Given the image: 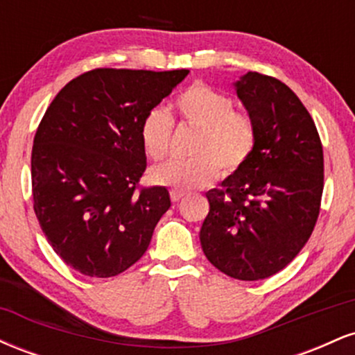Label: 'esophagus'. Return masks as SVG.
Segmentation results:
<instances>
[{
	"label": "esophagus",
	"instance_id": "34e87169",
	"mask_svg": "<svg viewBox=\"0 0 355 355\" xmlns=\"http://www.w3.org/2000/svg\"><path fill=\"white\" fill-rule=\"evenodd\" d=\"M185 197V193H182V191H170V198H172V202H180L182 198Z\"/></svg>",
	"mask_w": 355,
	"mask_h": 355
}]
</instances>
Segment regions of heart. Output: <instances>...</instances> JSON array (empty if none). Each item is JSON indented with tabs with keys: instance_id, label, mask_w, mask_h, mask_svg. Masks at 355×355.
<instances>
[{
	"instance_id": "b5f03b06",
	"label": "heart",
	"mask_w": 355,
	"mask_h": 355,
	"mask_svg": "<svg viewBox=\"0 0 355 355\" xmlns=\"http://www.w3.org/2000/svg\"><path fill=\"white\" fill-rule=\"evenodd\" d=\"M227 93L210 85L195 83L175 100L182 123L197 130L187 162H166L150 170L155 185L172 191L205 189L218 177H232L250 160L257 146V125ZM173 121L166 110L155 107L146 113L140 126V140L146 157L162 160L172 141Z\"/></svg>"
}]
</instances>
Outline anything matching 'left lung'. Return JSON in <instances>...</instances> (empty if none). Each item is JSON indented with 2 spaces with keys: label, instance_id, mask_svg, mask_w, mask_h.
I'll return each mask as SVG.
<instances>
[{
  "label": "left lung",
  "instance_id": "left-lung-1",
  "mask_svg": "<svg viewBox=\"0 0 355 355\" xmlns=\"http://www.w3.org/2000/svg\"><path fill=\"white\" fill-rule=\"evenodd\" d=\"M235 89L257 125V146L240 172L207 191L200 243L223 274L262 280L287 267L311 239L324 152L311 113L282 81L248 71Z\"/></svg>",
  "mask_w": 355,
  "mask_h": 355
}]
</instances>
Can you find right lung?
<instances>
[{
	"mask_svg": "<svg viewBox=\"0 0 355 355\" xmlns=\"http://www.w3.org/2000/svg\"><path fill=\"white\" fill-rule=\"evenodd\" d=\"M189 70L96 68L60 89L31 152L33 209L53 250L88 277H115L141 259L165 187H141L140 126Z\"/></svg>",
	"mask_w": 355,
	"mask_h": 355,
	"instance_id": "1",
	"label": "right lung"
}]
</instances>
